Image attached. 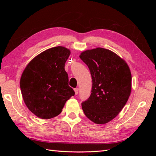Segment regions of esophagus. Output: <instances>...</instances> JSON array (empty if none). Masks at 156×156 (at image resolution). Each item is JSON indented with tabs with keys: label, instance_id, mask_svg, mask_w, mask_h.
Here are the masks:
<instances>
[{
	"label": "esophagus",
	"instance_id": "1",
	"mask_svg": "<svg viewBox=\"0 0 156 156\" xmlns=\"http://www.w3.org/2000/svg\"><path fill=\"white\" fill-rule=\"evenodd\" d=\"M78 88H75L74 89V92H75V94L76 95V94H78Z\"/></svg>",
	"mask_w": 156,
	"mask_h": 156
}]
</instances>
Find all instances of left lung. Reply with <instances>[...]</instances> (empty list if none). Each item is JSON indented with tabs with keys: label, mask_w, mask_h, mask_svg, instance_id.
<instances>
[{
	"label": "left lung",
	"mask_w": 156,
	"mask_h": 156,
	"mask_svg": "<svg viewBox=\"0 0 156 156\" xmlns=\"http://www.w3.org/2000/svg\"><path fill=\"white\" fill-rule=\"evenodd\" d=\"M90 69L92 87L90 97L82 102L85 115L97 124L117 117L131 90V74L127 63L114 52L97 48L81 53Z\"/></svg>",
	"instance_id": "1"
}]
</instances>
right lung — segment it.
I'll return each mask as SVG.
<instances>
[{"mask_svg":"<svg viewBox=\"0 0 156 156\" xmlns=\"http://www.w3.org/2000/svg\"><path fill=\"white\" fill-rule=\"evenodd\" d=\"M69 55L70 51L62 46L48 49L33 59L23 72L20 87L23 101L39 118L58 116L75 94L64 69Z\"/></svg>","mask_w":156,"mask_h":156,"instance_id":"1","label":"right lung"}]
</instances>
